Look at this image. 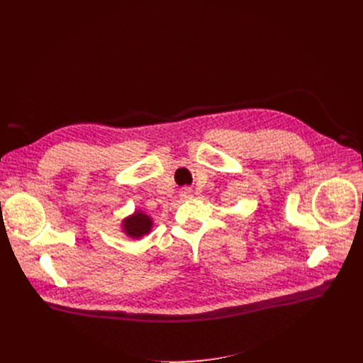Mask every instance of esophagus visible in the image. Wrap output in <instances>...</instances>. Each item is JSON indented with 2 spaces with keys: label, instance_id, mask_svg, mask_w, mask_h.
I'll list each match as a JSON object with an SVG mask.
<instances>
[{
  "label": "esophagus",
  "instance_id": "esophagus-1",
  "mask_svg": "<svg viewBox=\"0 0 363 363\" xmlns=\"http://www.w3.org/2000/svg\"><path fill=\"white\" fill-rule=\"evenodd\" d=\"M181 197L182 199H189V197H191V191H189V189H184V191H181Z\"/></svg>",
  "mask_w": 363,
  "mask_h": 363
}]
</instances>
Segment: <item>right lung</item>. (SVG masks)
I'll list each match as a JSON object with an SVG mask.
<instances>
[{
  "label": "right lung",
  "instance_id": "add662e5",
  "mask_svg": "<svg viewBox=\"0 0 363 363\" xmlns=\"http://www.w3.org/2000/svg\"><path fill=\"white\" fill-rule=\"evenodd\" d=\"M125 233L132 238H140L147 234L151 228V219L143 212H137L133 216L128 218L123 223Z\"/></svg>",
  "mask_w": 363,
  "mask_h": 363
}]
</instances>
